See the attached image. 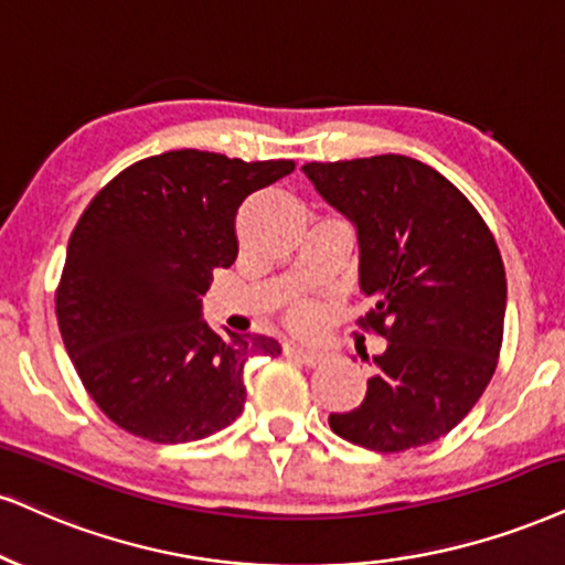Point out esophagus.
<instances>
[{
  "instance_id": "34e87169",
  "label": "esophagus",
  "mask_w": 565,
  "mask_h": 565,
  "mask_svg": "<svg viewBox=\"0 0 565 565\" xmlns=\"http://www.w3.org/2000/svg\"><path fill=\"white\" fill-rule=\"evenodd\" d=\"M285 351H288L290 356L301 359L303 364H309V366H315V364H319V361H324L322 348H311V345H303V343H288V345H285Z\"/></svg>"
}]
</instances>
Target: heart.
Wrapping results in <instances>:
<instances>
[{
  "mask_svg": "<svg viewBox=\"0 0 565 565\" xmlns=\"http://www.w3.org/2000/svg\"><path fill=\"white\" fill-rule=\"evenodd\" d=\"M311 319H315V311H311V306H296V309H294V322L296 324H309Z\"/></svg>",
  "mask_w": 565,
  "mask_h": 565,
  "instance_id": "1",
  "label": "heart"
}]
</instances>
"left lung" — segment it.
Wrapping results in <instances>:
<instances>
[{
  "label": "left lung",
  "instance_id": "1",
  "mask_svg": "<svg viewBox=\"0 0 565 565\" xmlns=\"http://www.w3.org/2000/svg\"><path fill=\"white\" fill-rule=\"evenodd\" d=\"M303 175L356 227L361 324L387 348L366 398L330 414L343 440L401 452L440 440L475 408L498 366L505 269L469 199L419 159L382 154L303 164Z\"/></svg>",
  "mask_w": 565,
  "mask_h": 565
}]
</instances>
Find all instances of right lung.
Returning a JSON list of instances; mask_svg holds the SVG:
<instances>
[{"mask_svg":"<svg viewBox=\"0 0 565 565\" xmlns=\"http://www.w3.org/2000/svg\"><path fill=\"white\" fill-rule=\"evenodd\" d=\"M294 170L290 159L164 151L122 170L83 212L57 322L83 387L117 427L172 445L238 419L248 359L282 348L267 335H220L201 296L238 256L243 201Z\"/></svg>","mask_w":565,"mask_h":565,"instance_id":"obj_1","label":"right lung"}]
</instances>
